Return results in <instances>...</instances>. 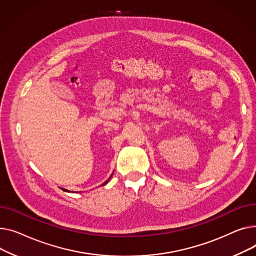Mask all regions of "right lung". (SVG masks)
I'll return each mask as SVG.
<instances>
[{"label": "right lung", "instance_id": "1", "mask_svg": "<svg viewBox=\"0 0 256 256\" xmlns=\"http://www.w3.org/2000/svg\"><path fill=\"white\" fill-rule=\"evenodd\" d=\"M110 178H112V176H110V178H108V180H106V181H105V182H104V183H103L102 185H105V184H108V182L110 181Z\"/></svg>", "mask_w": 256, "mask_h": 256}]
</instances>
